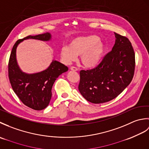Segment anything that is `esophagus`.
Returning <instances> with one entry per match:
<instances>
[{
  "mask_svg": "<svg viewBox=\"0 0 149 149\" xmlns=\"http://www.w3.org/2000/svg\"><path fill=\"white\" fill-rule=\"evenodd\" d=\"M70 70L72 71H77L78 69L76 67H74V66H71Z\"/></svg>",
  "mask_w": 149,
  "mask_h": 149,
  "instance_id": "esophagus-1",
  "label": "esophagus"
}]
</instances>
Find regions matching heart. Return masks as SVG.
I'll return each mask as SVG.
<instances>
[{"label":"heart","mask_w":149,"mask_h":149,"mask_svg":"<svg viewBox=\"0 0 149 149\" xmlns=\"http://www.w3.org/2000/svg\"><path fill=\"white\" fill-rule=\"evenodd\" d=\"M105 50V43L99 36L92 34L73 39L69 45L61 47L60 54L66 64L76 61L77 56H81V63L85 67L93 68L99 65Z\"/></svg>","instance_id":"obj_1"}]
</instances>
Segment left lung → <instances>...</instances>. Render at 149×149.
<instances>
[{"mask_svg":"<svg viewBox=\"0 0 149 149\" xmlns=\"http://www.w3.org/2000/svg\"><path fill=\"white\" fill-rule=\"evenodd\" d=\"M115 33V43L96 68L81 70L79 90L93 104L108 102L121 93L134 76L135 55L128 38Z\"/></svg>","mask_w":149,"mask_h":149,"instance_id":"1","label":"left lung"}]
</instances>
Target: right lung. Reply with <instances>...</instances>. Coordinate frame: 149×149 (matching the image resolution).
<instances>
[{
  "mask_svg": "<svg viewBox=\"0 0 149 149\" xmlns=\"http://www.w3.org/2000/svg\"><path fill=\"white\" fill-rule=\"evenodd\" d=\"M50 33H46L36 36H28L18 40L12 49L8 65V74L14 92L25 105L34 110H42L49 104L52 97V88L55 81L63 73L68 71V67L56 60L45 70L35 74L22 72L17 61V48L22 42L34 39L48 42L51 40Z\"/></svg>",
  "mask_w": 149,
  "mask_h": 149,
  "instance_id": "obj_1",
  "label": "right lung"
}]
</instances>
